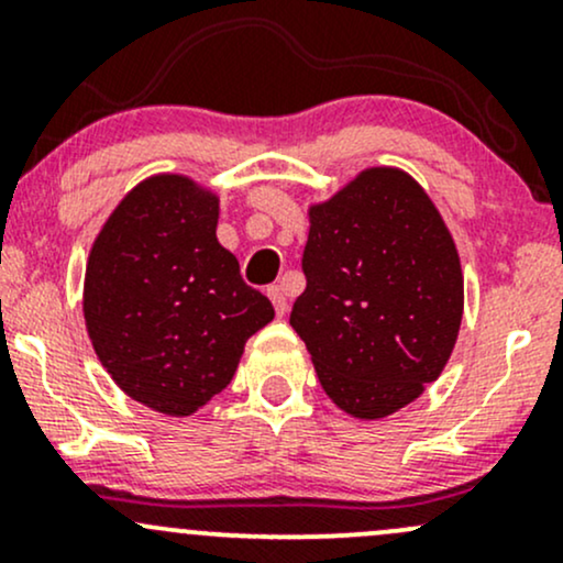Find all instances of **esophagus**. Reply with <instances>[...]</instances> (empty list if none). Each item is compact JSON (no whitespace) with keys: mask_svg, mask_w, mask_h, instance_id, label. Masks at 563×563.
Listing matches in <instances>:
<instances>
[{"mask_svg":"<svg viewBox=\"0 0 563 563\" xmlns=\"http://www.w3.org/2000/svg\"><path fill=\"white\" fill-rule=\"evenodd\" d=\"M267 296H269V301H273L277 318H283V314L288 312V296H286V290H283V286H273V288L267 290Z\"/></svg>","mask_w":563,"mask_h":563,"instance_id":"obj_1","label":"esophagus"}]
</instances>
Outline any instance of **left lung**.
<instances>
[{
  "label": "left lung",
  "instance_id": "8db88e82",
  "mask_svg": "<svg viewBox=\"0 0 563 563\" xmlns=\"http://www.w3.org/2000/svg\"><path fill=\"white\" fill-rule=\"evenodd\" d=\"M307 217V288L290 325L333 405L380 421L416 402L455 349V241L429 192L397 166H367Z\"/></svg>",
  "mask_w": 563,
  "mask_h": 563
}]
</instances>
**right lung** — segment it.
Segmentation results:
<instances>
[{
    "label": "right lung",
    "instance_id": "right-lung-1",
    "mask_svg": "<svg viewBox=\"0 0 563 563\" xmlns=\"http://www.w3.org/2000/svg\"><path fill=\"white\" fill-rule=\"evenodd\" d=\"M219 196L187 174L137 183L102 222L84 269V322L126 397L172 418L235 376L245 341L275 318L217 241Z\"/></svg>",
    "mask_w": 563,
    "mask_h": 563
}]
</instances>
